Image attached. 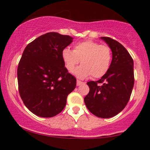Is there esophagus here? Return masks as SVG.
I'll return each instance as SVG.
<instances>
[{
  "label": "esophagus",
  "instance_id": "esophagus-1",
  "mask_svg": "<svg viewBox=\"0 0 150 150\" xmlns=\"http://www.w3.org/2000/svg\"><path fill=\"white\" fill-rule=\"evenodd\" d=\"M84 84L83 82H81V81H77V86H81V85Z\"/></svg>",
  "mask_w": 150,
  "mask_h": 150
}]
</instances>
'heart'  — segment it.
<instances>
[{
  "instance_id": "heart-1",
  "label": "heart",
  "mask_w": 150,
  "mask_h": 150,
  "mask_svg": "<svg viewBox=\"0 0 150 150\" xmlns=\"http://www.w3.org/2000/svg\"><path fill=\"white\" fill-rule=\"evenodd\" d=\"M62 58L69 72H72L81 60L82 64L73 71L78 78L84 79L91 75L94 78H99L110 69L112 51L108 46L87 40L75 43L73 51L69 48L63 49Z\"/></svg>"
}]
</instances>
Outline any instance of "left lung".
Segmentation results:
<instances>
[{
    "mask_svg": "<svg viewBox=\"0 0 150 150\" xmlns=\"http://www.w3.org/2000/svg\"><path fill=\"white\" fill-rule=\"evenodd\" d=\"M112 54L108 72L97 81L87 83L90 91L84 98L88 110L102 118L120 113L129 101L134 84V61L126 48L117 40L101 37Z\"/></svg>",
    "mask_w": 150,
    "mask_h": 150,
    "instance_id": "8db88e82",
    "label": "left lung"
}]
</instances>
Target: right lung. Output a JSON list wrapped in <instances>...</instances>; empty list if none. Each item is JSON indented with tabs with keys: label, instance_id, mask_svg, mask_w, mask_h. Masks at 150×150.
I'll return each mask as SVG.
<instances>
[{
	"label": "right lung",
	"instance_id": "1",
	"mask_svg": "<svg viewBox=\"0 0 150 150\" xmlns=\"http://www.w3.org/2000/svg\"><path fill=\"white\" fill-rule=\"evenodd\" d=\"M73 40L69 35L48 33L25 48L17 69L19 92L25 105L35 115L51 117L64 110L67 97L76 86L62 58Z\"/></svg>",
	"mask_w": 150,
	"mask_h": 150
}]
</instances>
